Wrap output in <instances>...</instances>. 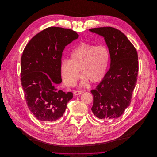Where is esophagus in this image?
I'll use <instances>...</instances> for the list:
<instances>
[{"label": "esophagus", "instance_id": "34e87169", "mask_svg": "<svg viewBox=\"0 0 157 157\" xmlns=\"http://www.w3.org/2000/svg\"><path fill=\"white\" fill-rule=\"evenodd\" d=\"M83 92H84L83 91H74V93L75 95H80V94L83 93Z\"/></svg>", "mask_w": 157, "mask_h": 157}]
</instances>
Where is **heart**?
Segmentation results:
<instances>
[{
  "label": "heart",
  "instance_id": "obj_1",
  "mask_svg": "<svg viewBox=\"0 0 157 157\" xmlns=\"http://www.w3.org/2000/svg\"><path fill=\"white\" fill-rule=\"evenodd\" d=\"M109 60L108 48L103 45L82 43L71 53V60L64 59L60 63L62 80L67 86H73L82 75V85L100 82L105 76Z\"/></svg>",
  "mask_w": 157,
  "mask_h": 157
}]
</instances>
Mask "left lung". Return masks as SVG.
<instances>
[{
  "mask_svg": "<svg viewBox=\"0 0 157 157\" xmlns=\"http://www.w3.org/2000/svg\"><path fill=\"white\" fill-rule=\"evenodd\" d=\"M89 31L104 38L111 58L109 71L96 88L91 90L93 96L91 111L99 119L114 120L131 103L139 71L137 52L119 29L100 27Z\"/></svg>",
  "mask_w": 157,
  "mask_h": 157,
  "instance_id": "left-lung-1",
  "label": "left lung"
}]
</instances>
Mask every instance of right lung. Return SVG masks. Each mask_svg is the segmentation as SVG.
Segmentation results:
<instances>
[{
	"label": "right lung",
	"instance_id": "add662e5",
	"mask_svg": "<svg viewBox=\"0 0 157 157\" xmlns=\"http://www.w3.org/2000/svg\"><path fill=\"white\" fill-rule=\"evenodd\" d=\"M78 38L71 29L49 27L32 38L21 58V82L28 107L38 120L52 122L63 116L72 92L57 90L65 47Z\"/></svg>",
	"mask_w": 157,
	"mask_h": 157
}]
</instances>
